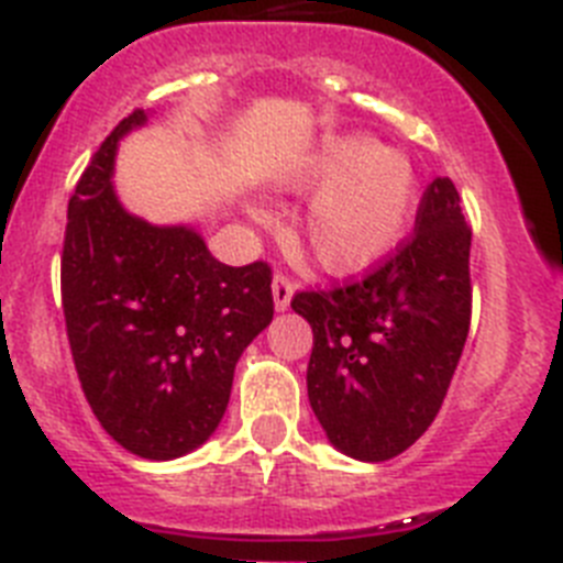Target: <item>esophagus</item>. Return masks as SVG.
<instances>
[{"instance_id": "1", "label": "esophagus", "mask_w": 563, "mask_h": 563, "mask_svg": "<svg viewBox=\"0 0 563 563\" xmlns=\"http://www.w3.org/2000/svg\"><path fill=\"white\" fill-rule=\"evenodd\" d=\"M272 294H275L277 311H286L288 302H291V297H294V280H291V277L283 275V272H277L275 280H272Z\"/></svg>"}]
</instances>
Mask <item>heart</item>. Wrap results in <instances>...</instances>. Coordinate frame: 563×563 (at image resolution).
<instances>
[{"instance_id": "heart-1", "label": "heart", "mask_w": 563, "mask_h": 563, "mask_svg": "<svg viewBox=\"0 0 563 563\" xmlns=\"http://www.w3.org/2000/svg\"><path fill=\"white\" fill-rule=\"evenodd\" d=\"M297 190L322 187L300 221L302 244L322 269L356 275L401 244L418 199V174L398 151H382L367 136H333L306 168ZM266 219L263 210H252Z\"/></svg>"}]
</instances>
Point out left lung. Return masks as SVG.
Here are the masks:
<instances>
[{"label":"left lung","instance_id":"obj_1","mask_svg":"<svg viewBox=\"0 0 563 563\" xmlns=\"http://www.w3.org/2000/svg\"><path fill=\"white\" fill-rule=\"evenodd\" d=\"M471 227L434 179L415 232L362 280L294 294L313 331L308 401L347 457H398L432 427L471 325Z\"/></svg>","mask_w":563,"mask_h":563}]
</instances>
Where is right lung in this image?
Returning <instances> with one entry per match:
<instances>
[{"instance_id": "obj_1", "label": "right lung", "mask_w": 563, "mask_h": 563, "mask_svg": "<svg viewBox=\"0 0 563 563\" xmlns=\"http://www.w3.org/2000/svg\"><path fill=\"white\" fill-rule=\"evenodd\" d=\"M120 120L67 210L60 302L80 387L100 427L145 460L194 452L230 404L235 364L275 317L269 263L224 266L194 227L136 219L111 187Z\"/></svg>"}]
</instances>
